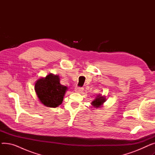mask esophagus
<instances>
[{"mask_svg":"<svg viewBox=\"0 0 155 155\" xmlns=\"http://www.w3.org/2000/svg\"><path fill=\"white\" fill-rule=\"evenodd\" d=\"M83 90H84V88H82V87H76L75 89V92L80 93L81 92H82Z\"/></svg>","mask_w":155,"mask_h":155,"instance_id":"esophagus-1","label":"esophagus"}]
</instances>
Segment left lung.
I'll return each mask as SVG.
<instances>
[{"label":"left lung","instance_id":"1","mask_svg":"<svg viewBox=\"0 0 155 155\" xmlns=\"http://www.w3.org/2000/svg\"><path fill=\"white\" fill-rule=\"evenodd\" d=\"M106 101V98L105 96H102L101 94L97 95L95 99L91 102V105L92 108H100L104 105V103Z\"/></svg>","mask_w":155,"mask_h":155}]
</instances>
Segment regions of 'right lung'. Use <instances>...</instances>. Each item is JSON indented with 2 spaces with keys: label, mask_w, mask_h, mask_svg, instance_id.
<instances>
[{
  "label": "right lung",
  "mask_w": 155,
  "mask_h": 155,
  "mask_svg": "<svg viewBox=\"0 0 155 155\" xmlns=\"http://www.w3.org/2000/svg\"><path fill=\"white\" fill-rule=\"evenodd\" d=\"M68 90L67 86L60 84L59 75L50 73L36 80L35 91L39 101L48 107L56 108L62 104Z\"/></svg>",
  "instance_id": "obj_1"
}]
</instances>
